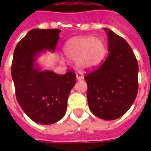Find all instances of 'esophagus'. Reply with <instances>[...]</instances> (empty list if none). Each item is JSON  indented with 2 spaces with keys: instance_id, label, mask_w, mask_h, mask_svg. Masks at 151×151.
Wrapping results in <instances>:
<instances>
[{
  "instance_id": "esophagus-1",
  "label": "esophagus",
  "mask_w": 151,
  "mask_h": 151,
  "mask_svg": "<svg viewBox=\"0 0 151 151\" xmlns=\"http://www.w3.org/2000/svg\"><path fill=\"white\" fill-rule=\"evenodd\" d=\"M76 78H77V80H82V79H83V76L81 73H77Z\"/></svg>"
}]
</instances>
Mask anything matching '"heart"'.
Here are the masks:
<instances>
[{
    "instance_id": "1",
    "label": "heart",
    "mask_w": 151,
    "mask_h": 151,
    "mask_svg": "<svg viewBox=\"0 0 151 151\" xmlns=\"http://www.w3.org/2000/svg\"><path fill=\"white\" fill-rule=\"evenodd\" d=\"M65 56L76 60L79 70L86 71L99 66L107 53L104 40L93 36H78L69 40L63 47Z\"/></svg>"
}]
</instances>
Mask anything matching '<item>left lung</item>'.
Instances as JSON below:
<instances>
[{
  "label": "left lung",
  "mask_w": 151,
  "mask_h": 151,
  "mask_svg": "<svg viewBox=\"0 0 151 151\" xmlns=\"http://www.w3.org/2000/svg\"><path fill=\"white\" fill-rule=\"evenodd\" d=\"M108 56L99 69L85 76L89 108L96 116L112 120L122 116L138 91V64L131 47L108 28Z\"/></svg>",
  "instance_id": "1"
}]
</instances>
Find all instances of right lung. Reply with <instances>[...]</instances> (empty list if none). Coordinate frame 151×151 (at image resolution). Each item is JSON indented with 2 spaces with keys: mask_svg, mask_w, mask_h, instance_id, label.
<instances>
[{
  "mask_svg": "<svg viewBox=\"0 0 151 151\" xmlns=\"http://www.w3.org/2000/svg\"><path fill=\"white\" fill-rule=\"evenodd\" d=\"M60 32L59 29H33L17 44L14 52L11 75L16 98L27 116L40 124H52L62 119L76 83L73 71L58 75L43 69L37 62L46 51L55 52Z\"/></svg>",
  "mask_w": 151,
  "mask_h": 151,
  "instance_id": "add662e5",
  "label": "right lung"
}]
</instances>
